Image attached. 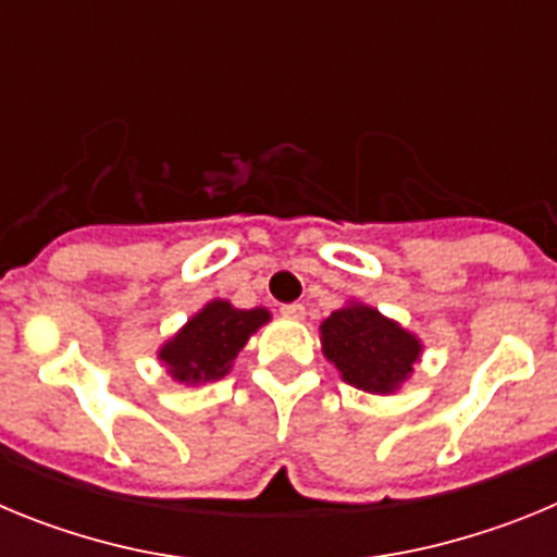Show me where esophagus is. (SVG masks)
<instances>
[{
  "instance_id": "obj_1",
  "label": "esophagus",
  "mask_w": 557,
  "mask_h": 557,
  "mask_svg": "<svg viewBox=\"0 0 557 557\" xmlns=\"http://www.w3.org/2000/svg\"><path fill=\"white\" fill-rule=\"evenodd\" d=\"M282 314L284 318H293V321H301L304 314H307V309H304V304H282Z\"/></svg>"
}]
</instances>
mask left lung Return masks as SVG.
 I'll return each instance as SVG.
<instances>
[{"label":"left lung","mask_w":557,"mask_h":557,"mask_svg":"<svg viewBox=\"0 0 557 557\" xmlns=\"http://www.w3.org/2000/svg\"><path fill=\"white\" fill-rule=\"evenodd\" d=\"M321 343L348 385L368 393L396 391L421 354V343L410 332L366 304L329 314L321 326Z\"/></svg>","instance_id":"obj_1"}]
</instances>
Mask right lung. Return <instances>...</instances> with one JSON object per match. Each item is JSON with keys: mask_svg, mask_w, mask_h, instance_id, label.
Instances as JSON below:
<instances>
[{"mask_svg": "<svg viewBox=\"0 0 557 557\" xmlns=\"http://www.w3.org/2000/svg\"><path fill=\"white\" fill-rule=\"evenodd\" d=\"M270 321L268 309H234L211 301L159 351L170 373L186 385H206L225 376L250 334Z\"/></svg>", "mask_w": 557, "mask_h": 557, "instance_id": "right-lung-1", "label": "right lung"}]
</instances>
